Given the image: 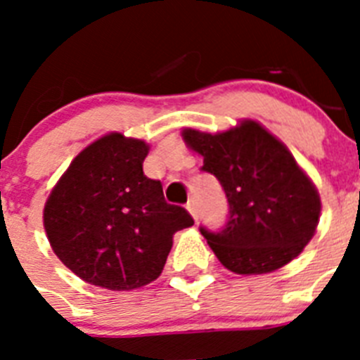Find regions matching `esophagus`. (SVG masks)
<instances>
[{
    "label": "esophagus",
    "mask_w": 360,
    "mask_h": 360,
    "mask_svg": "<svg viewBox=\"0 0 360 360\" xmlns=\"http://www.w3.org/2000/svg\"><path fill=\"white\" fill-rule=\"evenodd\" d=\"M187 211L191 212V216H193V218L198 219V209H196L195 200H189V202H187Z\"/></svg>",
    "instance_id": "esophagus-1"
}]
</instances>
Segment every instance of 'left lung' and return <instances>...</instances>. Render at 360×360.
Returning a JSON list of instances; mask_svg holds the SVG:
<instances>
[{
  "mask_svg": "<svg viewBox=\"0 0 360 360\" xmlns=\"http://www.w3.org/2000/svg\"><path fill=\"white\" fill-rule=\"evenodd\" d=\"M184 141L227 198L224 227L200 225L219 263L236 274H265L292 262L316 232L321 200L290 151L254 120L218 135L186 129Z\"/></svg>",
  "mask_w": 360,
  "mask_h": 360,
  "instance_id": "left-lung-1",
  "label": "left lung"
}]
</instances>
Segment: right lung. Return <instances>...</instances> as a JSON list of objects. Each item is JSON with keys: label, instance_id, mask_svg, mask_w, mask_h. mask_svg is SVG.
Returning a JSON list of instances; mask_svg holds the SVG:
<instances>
[{"label": "right lung", "instance_id": "1", "mask_svg": "<svg viewBox=\"0 0 360 360\" xmlns=\"http://www.w3.org/2000/svg\"><path fill=\"white\" fill-rule=\"evenodd\" d=\"M146 142L119 133L98 139L70 164L44 205V229L57 257L86 283L133 290L155 281L173 234L195 219L165 202L160 180L142 164Z\"/></svg>", "mask_w": 360, "mask_h": 360}]
</instances>
